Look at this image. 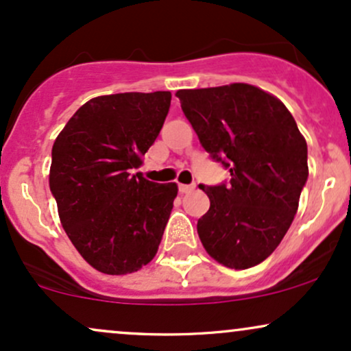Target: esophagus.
<instances>
[{
	"label": "esophagus",
	"mask_w": 351,
	"mask_h": 351,
	"mask_svg": "<svg viewBox=\"0 0 351 351\" xmlns=\"http://www.w3.org/2000/svg\"><path fill=\"white\" fill-rule=\"evenodd\" d=\"M196 188V184H178L180 193H189Z\"/></svg>",
	"instance_id": "34e87169"
}]
</instances>
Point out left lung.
I'll return each instance as SVG.
<instances>
[{
    "label": "left lung",
    "mask_w": 351,
    "mask_h": 351,
    "mask_svg": "<svg viewBox=\"0 0 351 351\" xmlns=\"http://www.w3.org/2000/svg\"><path fill=\"white\" fill-rule=\"evenodd\" d=\"M201 147L231 173L199 184L209 198L198 221L204 249L231 269L267 259L284 239L308 178L307 142L287 107L249 84L178 90Z\"/></svg>",
    "instance_id": "obj_1"
}]
</instances>
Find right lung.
<instances>
[{
  "instance_id": "add662e5",
  "label": "right lung",
  "mask_w": 351,
  "mask_h": 351,
  "mask_svg": "<svg viewBox=\"0 0 351 351\" xmlns=\"http://www.w3.org/2000/svg\"><path fill=\"white\" fill-rule=\"evenodd\" d=\"M170 92L90 99L54 147L49 186L64 231L97 271L122 276L155 257L176 198V183H153L142 165L170 110Z\"/></svg>"
}]
</instances>
